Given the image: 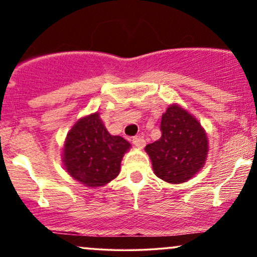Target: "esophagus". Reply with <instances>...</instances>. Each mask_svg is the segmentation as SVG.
Segmentation results:
<instances>
[{"label": "esophagus", "instance_id": "esophagus-1", "mask_svg": "<svg viewBox=\"0 0 257 257\" xmlns=\"http://www.w3.org/2000/svg\"><path fill=\"white\" fill-rule=\"evenodd\" d=\"M132 141H133V144L138 147V149H143L146 144V141L144 140L143 137H134L132 139Z\"/></svg>", "mask_w": 257, "mask_h": 257}]
</instances>
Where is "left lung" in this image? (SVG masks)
I'll use <instances>...</instances> for the list:
<instances>
[{
	"instance_id": "obj_1",
	"label": "left lung",
	"mask_w": 257,
	"mask_h": 257,
	"mask_svg": "<svg viewBox=\"0 0 257 257\" xmlns=\"http://www.w3.org/2000/svg\"><path fill=\"white\" fill-rule=\"evenodd\" d=\"M162 137L145 147L153 172L169 184H181L202 169L208 155V138L200 123L174 104L162 114Z\"/></svg>"
}]
</instances>
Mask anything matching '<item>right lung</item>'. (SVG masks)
Masks as SVG:
<instances>
[{"label":"right lung","mask_w":257,"mask_h":257,"mask_svg":"<svg viewBox=\"0 0 257 257\" xmlns=\"http://www.w3.org/2000/svg\"><path fill=\"white\" fill-rule=\"evenodd\" d=\"M131 144L111 135L98 112L78 119L67 133L63 162L66 172L85 186L99 187L119 174L123 155Z\"/></svg>","instance_id":"obj_1"}]
</instances>
